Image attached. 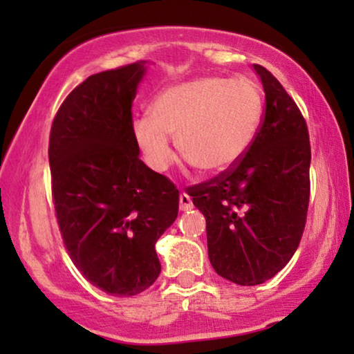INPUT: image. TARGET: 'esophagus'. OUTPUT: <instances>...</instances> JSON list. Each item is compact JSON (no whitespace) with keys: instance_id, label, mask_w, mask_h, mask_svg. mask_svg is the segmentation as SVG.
I'll use <instances>...</instances> for the list:
<instances>
[{"instance_id":"esophagus-1","label":"esophagus","mask_w":354,"mask_h":354,"mask_svg":"<svg viewBox=\"0 0 354 354\" xmlns=\"http://www.w3.org/2000/svg\"><path fill=\"white\" fill-rule=\"evenodd\" d=\"M178 203H180V211L193 209V201H192V198L187 195V193H180V196H178Z\"/></svg>"}]
</instances>
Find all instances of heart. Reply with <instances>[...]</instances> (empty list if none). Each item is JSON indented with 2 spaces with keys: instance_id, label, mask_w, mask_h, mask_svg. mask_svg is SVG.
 <instances>
[{
  "instance_id": "heart-1",
  "label": "heart",
  "mask_w": 354,
  "mask_h": 354,
  "mask_svg": "<svg viewBox=\"0 0 354 354\" xmlns=\"http://www.w3.org/2000/svg\"><path fill=\"white\" fill-rule=\"evenodd\" d=\"M263 95L253 80L205 75L159 91L151 103V118L132 122V135L145 162L162 172L178 151L206 176L234 169L254 142Z\"/></svg>"
}]
</instances>
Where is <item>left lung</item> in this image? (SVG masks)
Returning <instances> with one entry per match:
<instances>
[{
	"mask_svg": "<svg viewBox=\"0 0 354 354\" xmlns=\"http://www.w3.org/2000/svg\"><path fill=\"white\" fill-rule=\"evenodd\" d=\"M266 109L245 158L188 195L206 217L207 254L221 277L259 285L282 270L297 251L309 205L308 125L280 82L253 64Z\"/></svg>",
	"mask_w": 354,
	"mask_h": 354,
	"instance_id": "8db88e82",
	"label": "left lung"
}]
</instances>
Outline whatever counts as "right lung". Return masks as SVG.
<instances>
[{"label": "right lung", "instance_id": "obj_1", "mask_svg": "<svg viewBox=\"0 0 354 354\" xmlns=\"http://www.w3.org/2000/svg\"><path fill=\"white\" fill-rule=\"evenodd\" d=\"M147 61L90 75L51 125V193L72 263L91 285L133 297L161 272L154 245L178 212V190L138 158L132 103Z\"/></svg>", "mask_w": 354, "mask_h": 354}]
</instances>
